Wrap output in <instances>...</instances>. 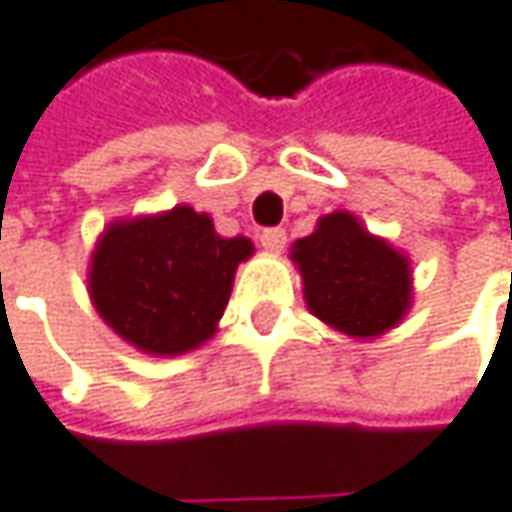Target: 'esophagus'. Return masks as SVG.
<instances>
[{"mask_svg":"<svg viewBox=\"0 0 512 512\" xmlns=\"http://www.w3.org/2000/svg\"><path fill=\"white\" fill-rule=\"evenodd\" d=\"M260 246H263L269 255H280L283 246H286V232H283V229H263V232H260Z\"/></svg>","mask_w":512,"mask_h":512,"instance_id":"34e87169","label":"esophagus"}]
</instances>
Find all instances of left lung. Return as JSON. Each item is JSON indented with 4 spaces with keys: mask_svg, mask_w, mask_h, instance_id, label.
Returning a JSON list of instances; mask_svg holds the SVG:
<instances>
[{
    "mask_svg": "<svg viewBox=\"0 0 512 512\" xmlns=\"http://www.w3.org/2000/svg\"><path fill=\"white\" fill-rule=\"evenodd\" d=\"M303 298L315 318L349 338H378L410 312L407 255L369 234L349 212H332L292 246Z\"/></svg>",
    "mask_w": 512,
    "mask_h": 512,
    "instance_id": "1",
    "label": "left lung"
}]
</instances>
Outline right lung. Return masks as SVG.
Masks as SVG:
<instances>
[{"label":"right lung","instance_id":"add662e5","mask_svg":"<svg viewBox=\"0 0 512 512\" xmlns=\"http://www.w3.org/2000/svg\"><path fill=\"white\" fill-rule=\"evenodd\" d=\"M249 237H220L191 206L114 220L91 255L88 292L123 341L148 355H183L206 344L232 295Z\"/></svg>","mask_w":512,"mask_h":512}]
</instances>
